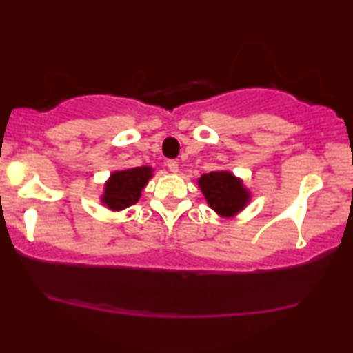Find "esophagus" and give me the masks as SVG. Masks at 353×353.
<instances>
[{"instance_id": "1", "label": "esophagus", "mask_w": 353, "mask_h": 353, "mask_svg": "<svg viewBox=\"0 0 353 353\" xmlns=\"http://www.w3.org/2000/svg\"><path fill=\"white\" fill-rule=\"evenodd\" d=\"M167 167H168V170H170L172 173H176L178 172V162L176 161H168L167 162Z\"/></svg>"}]
</instances>
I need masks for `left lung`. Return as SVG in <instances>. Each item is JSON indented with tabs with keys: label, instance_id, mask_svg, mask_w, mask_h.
Returning <instances> with one entry per match:
<instances>
[{
	"label": "left lung",
	"instance_id": "left-lung-1",
	"mask_svg": "<svg viewBox=\"0 0 353 353\" xmlns=\"http://www.w3.org/2000/svg\"><path fill=\"white\" fill-rule=\"evenodd\" d=\"M197 183L207 204L220 216L236 215L250 201V192L245 190L241 178L228 170L204 173Z\"/></svg>",
	"mask_w": 353,
	"mask_h": 353
}]
</instances>
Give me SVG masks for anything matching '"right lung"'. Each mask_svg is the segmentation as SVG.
Listing matches in <instances>:
<instances>
[{
  "instance_id": "1",
  "label": "right lung",
  "mask_w": 353,
  "mask_h": 353,
  "mask_svg": "<svg viewBox=\"0 0 353 353\" xmlns=\"http://www.w3.org/2000/svg\"><path fill=\"white\" fill-rule=\"evenodd\" d=\"M152 176V168L148 165L114 172L104 185L101 202L110 210H123L137 204L141 190Z\"/></svg>"
}]
</instances>
